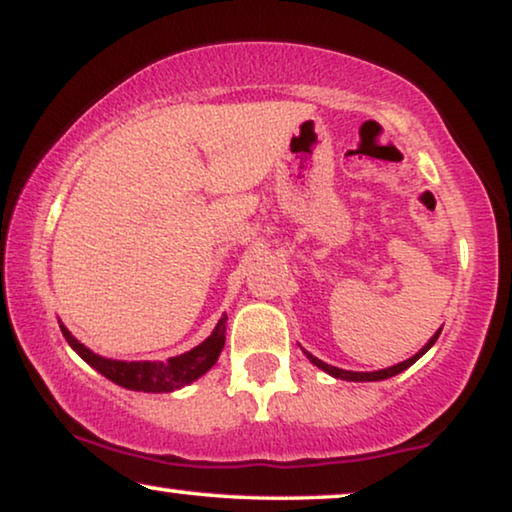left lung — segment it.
I'll use <instances>...</instances> for the list:
<instances>
[{
  "label": "left lung",
  "instance_id": "8db88e82",
  "mask_svg": "<svg viewBox=\"0 0 512 512\" xmlns=\"http://www.w3.org/2000/svg\"><path fill=\"white\" fill-rule=\"evenodd\" d=\"M440 331H443V328H438V333H433V338L426 342V345L419 349V352L415 354V356H410L408 361H403V363H396V366H391V368H382V370H375V373H354V370H342V368H335V366H328V363H324L321 359H317V356H312L310 352H305L307 354V359H310L314 366L317 368H321L324 370V373H328V375H333V377H338V380H347V382H380V380H387V377H394V375H398V373H403L405 368H410L412 363H415L419 356L422 354H426L429 352V349L433 347V342L438 340V335H440Z\"/></svg>",
  "mask_w": 512,
  "mask_h": 512
}]
</instances>
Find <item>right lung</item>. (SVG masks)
I'll return each instance as SVG.
<instances>
[{
    "instance_id": "right-lung-1",
    "label": "right lung",
    "mask_w": 512,
    "mask_h": 512,
    "mask_svg": "<svg viewBox=\"0 0 512 512\" xmlns=\"http://www.w3.org/2000/svg\"><path fill=\"white\" fill-rule=\"evenodd\" d=\"M226 321L223 314L212 335L191 352L172 356L167 361H116L104 359V356L90 352L86 345H81L65 326L60 324V331L69 342V347L81 356L83 361L90 363L97 373H102L118 387L132 391H146V394H167V391L181 389L207 373L219 359L223 345H226Z\"/></svg>"
}]
</instances>
